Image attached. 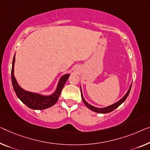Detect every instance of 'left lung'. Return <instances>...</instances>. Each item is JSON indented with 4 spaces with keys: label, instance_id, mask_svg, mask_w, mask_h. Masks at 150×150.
Listing matches in <instances>:
<instances>
[{
    "label": "left lung",
    "instance_id": "left-lung-1",
    "mask_svg": "<svg viewBox=\"0 0 150 150\" xmlns=\"http://www.w3.org/2000/svg\"><path fill=\"white\" fill-rule=\"evenodd\" d=\"M132 85V84H131ZM131 85L130 86V88H129L128 91H127L126 94H125L123 97H122V98H121L119 101H118L117 102H116V103H115L112 105H110V106H107V107H105V108H96V107L95 106H91V105H90L89 104H88V102H87L86 100H85L83 96L82 95V93H81V98H82V100L83 102V103L85 104V105L88 107V108L89 109H90L91 110H92L93 112H98V113H102V114H105V113H108V112H112V110H115V109H116L117 108V107H118L120 106V104H121L122 102H125V100L127 99V98L128 97V96L129 94V92H130L131 91Z\"/></svg>",
    "mask_w": 150,
    "mask_h": 150
}]
</instances>
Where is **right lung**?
I'll list each match as a JSON object with an SVG mask.
<instances>
[{
    "instance_id": "obj_1",
    "label": "right lung",
    "mask_w": 150,
    "mask_h": 150,
    "mask_svg": "<svg viewBox=\"0 0 150 150\" xmlns=\"http://www.w3.org/2000/svg\"><path fill=\"white\" fill-rule=\"evenodd\" d=\"M15 61V57L14 56L12 63V70H11V80H12L13 89L20 100L29 108L34 109V110H43V109L48 108L49 107L53 106L59 100L62 89L70 75H64L60 79L57 88L53 94L50 96H42L38 94V93L30 92V91L24 90L19 86L14 76Z\"/></svg>"
}]
</instances>
